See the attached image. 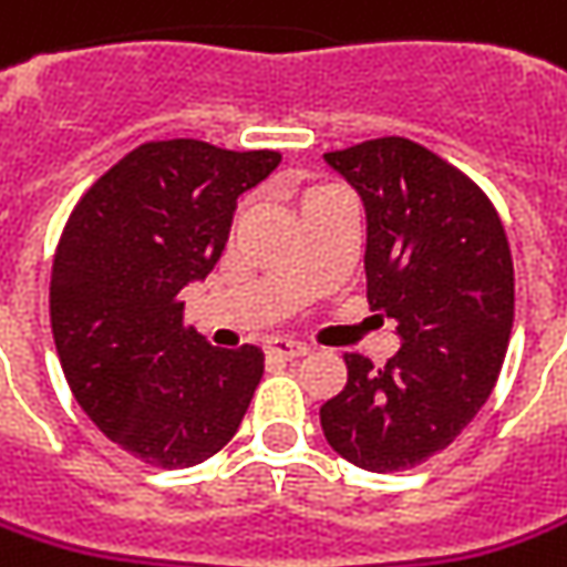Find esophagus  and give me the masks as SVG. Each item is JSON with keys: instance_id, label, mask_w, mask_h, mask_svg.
Here are the masks:
<instances>
[{"instance_id": "obj_1", "label": "esophagus", "mask_w": 567, "mask_h": 567, "mask_svg": "<svg viewBox=\"0 0 567 567\" xmlns=\"http://www.w3.org/2000/svg\"><path fill=\"white\" fill-rule=\"evenodd\" d=\"M307 353H310V348L300 341H291V338H269L267 341V357H272V360H298Z\"/></svg>"}]
</instances>
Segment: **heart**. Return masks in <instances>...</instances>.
<instances>
[{"label":"heart","mask_w":567,"mask_h":567,"mask_svg":"<svg viewBox=\"0 0 567 567\" xmlns=\"http://www.w3.org/2000/svg\"><path fill=\"white\" fill-rule=\"evenodd\" d=\"M334 186H307L303 192H300V204L310 202V198H316V195H326V192H332Z\"/></svg>","instance_id":"heart-1"}]
</instances>
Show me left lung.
<instances>
[{
  "label": "left lung",
  "mask_w": 567,
  "mask_h": 567,
  "mask_svg": "<svg viewBox=\"0 0 567 567\" xmlns=\"http://www.w3.org/2000/svg\"><path fill=\"white\" fill-rule=\"evenodd\" d=\"M326 161L363 198L365 295L403 348L384 365L344 353L348 384L319 422L338 456L403 472L453 444L494 391L515 316L509 238L487 192L413 138Z\"/></svg>",
  "instance_id": "obj_1"
}]
</instances>
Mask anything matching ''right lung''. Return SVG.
<instances>
[{"instance_id": "add662e5", "label": "right lung", "mask_w": 567, "mask_h": 567, "mask_svg": "<svg viewBox=\"0 0 567 567\" xmlns=\"http://www.w3.org/2000/svg\"><path fill=\"white\" fill-rule=\"evenodd\" d=\"M282 161L202 138L142 142L76 202L58 238L49 316L83 413L154 468L233 441L264 375L254 344L219 350L183 326L179 291L229 238L235 198Z\"/></svg>"}]
</instances>
